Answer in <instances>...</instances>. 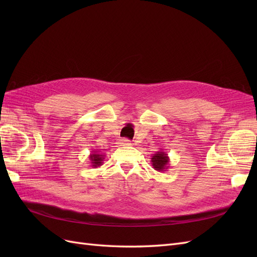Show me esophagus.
<instances>
[{"mask_svg":"<svg viewBox=\"0 0 257 257\" xmlns=\"http://www.w3.org/2000/svg\"><path fill=\"white\" fill-rule=\"evenodd\" d=\"M119 144H120L121 146H126V145H131L130 141H128V139H126V138H122V139H120V141H119Z\"/></svg>","mask_w":257,"mask_h":257,"instance_id":"34e87169","label":"esophagus"}]
</instances>
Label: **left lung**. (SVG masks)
Returning a JSON list of instances; mask_svg holds the SVG:
<instances>
[{"instance_id": "8db88e82", "label": "left lung", "mask_w": 257, "mask_h": 257, "mask_svg": "<svg viewBox=\"0 0 257 257\" xmlns=\"http://www.w3.org/2000/svg\"><path fill=\"white\" fill-rule=\"evenodd\" d=\"M151 164L153 168L158 172H166V169H168L169 165V158L168 154L163 152L162 150L158 151L155 154L152 155L151 158Z\"/></svg>"}]
</instances>
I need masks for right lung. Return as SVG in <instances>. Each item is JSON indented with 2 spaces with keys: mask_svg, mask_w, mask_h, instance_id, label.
<instances>
[{
  "mask_svg": "<svg viewBox=\"0 0 257 257\" xmlns=\"http://www.w3.org/2000/svg\"><path fill=\"white\" fill-rule=\"evenodd\" d=\"M105 155L100 151H92L89 155V160L91 161V166L93 168H97L103 165V161L105 160Z\"/></svg>",
  "mask_w": 257,
  "mask_h": 257,
  "instance_id": "right-lung-1",
  "label": "right lung"
}]
</instances>
